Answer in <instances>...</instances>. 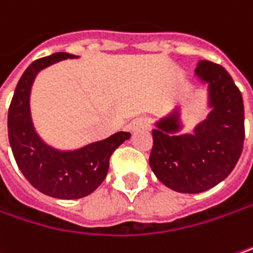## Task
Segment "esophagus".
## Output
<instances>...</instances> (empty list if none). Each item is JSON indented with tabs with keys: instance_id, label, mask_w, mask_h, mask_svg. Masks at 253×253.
<instances>
[{
	"instance_id": "1",
	"label": "esophagus",
	"mask_w": 253,
	"mask_h": 253,
	"mask_svg": "<svg viewBox=\"0 0 253 253\" xmlns=\"http://www.w3.org/2000/svg\"><path fill=\"white\" fill-rule=\"evenodd\" d=\"M148 126H149V122H148L145 117H136V119H133V120L130 122L128 128H130L131 131H136V130H139V128H143V127Z\"/></svg>"
}]
</instances>
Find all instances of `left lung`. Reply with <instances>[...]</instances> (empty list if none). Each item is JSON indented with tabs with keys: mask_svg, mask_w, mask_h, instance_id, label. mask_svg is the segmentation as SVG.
I'll use <instances>...</instances> for the list:
<instances>
[{
	"mask_svg": "<svg viewBox=\"0 0 253 253\" xmlns=\"http://www.w3.org/2000/svg\"><path fill=\"white\" fill-rule=\"evenodd\" d=\"M195 74L209 84L207 120L194 134L172 136L179 128L176 113L152 130L149 164L158 179L178 193L197 194L221 182L236 167L245 140V110L239 88L218 63L200 60Z\"/></svg>",
	"mask_w": 253,
	"mask_h": 253,
	"instance_id": "8db88e82",
	"label": "left lung"
}]
</instances>
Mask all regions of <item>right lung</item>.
I'll return each instance as SVG.
<instances>
[{
    "mask_svg": "<svg viewBox=\"0 0 253 253\" xmlns=\"http://www.w3.org/2000/svg\"><path fill=\"white\" fill-rule=\"evenodd\" d=\"M69 53H53L35 60L21 75L8 108V139L14 159L26 179L40 193L62 200H75L91 194L108 172L110 158L130 133L119 131L108 139L74 152H60L43 143L30 117V88L40 69Z\"/></svg>",
    "mask_w": 253,
    "mask_h": 253,
    "instance_id": "add662e5",
    "label": "right lung"
}]
</instances>
